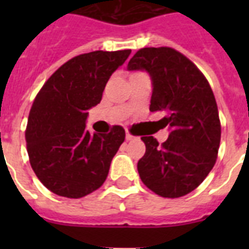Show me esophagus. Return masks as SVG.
<instances>
[{"mask_svg":"<svg viewBox=\"0 0 249 249\" xmlns=\"http://www.w3.org/2000/svg\"><path fill=\"white\" fill-rule=\"evenodd\" d=\"M125 137H126V141H134V140H137V137L133 136L132 133L128 132V130H126V134H125Z\"/></svg>","mask_w":249,"mask_h":249,"instance_id":"obj_1","label":"esophagus"}]
</instances>
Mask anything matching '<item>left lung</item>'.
<instances>
[{
    "label": "left lung",
    "mask_w": 249,
    "mask_h": 249,
    "mask_svg": "<svg viewBox=\"0 0 249 249\" xmlns=\"http://www.w3.org/2000/svg\"><path fill=\"white\" fill-rule=\"evenodd\" d=\"M128 71H146L152 83L150 111L164 112L169 137L161 146L154 137L146 144L137 169L144 185L164 197H179L195 190L216 163L221 141L217 103L196 66L172 48H143L128 63Z\"/></svg>",
    "instance_id": "obj_1"
}]
</instances>
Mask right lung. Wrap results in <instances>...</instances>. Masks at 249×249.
<instances>
[{"mask_svg": "<svg viewBox=\"0 0 249 249\" xmlns=\"http://www.w3.org/2000/svg\"><path fill=\"white\" fill-rule=\"evenodd\" d=\"M132 50L81 54L58 68L35 98L25 130L29 161L37 178L52 193L79 199L99 189L125 130L108 134L86 129L90 108Z\"/></svg>", "mask_w": 249, "mask_h": 249, "instance_id": "add662e5", "label": "right lung"}]
</instances>
